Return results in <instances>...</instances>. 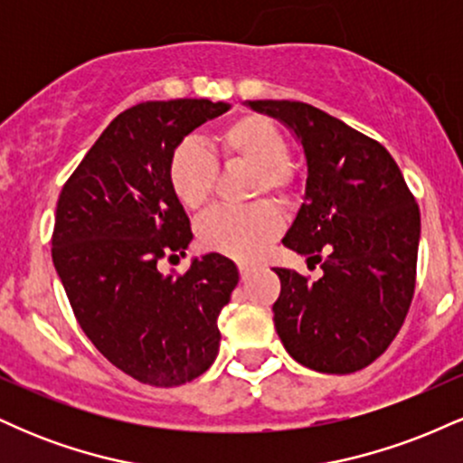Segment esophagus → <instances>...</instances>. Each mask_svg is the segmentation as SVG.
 I'll return each mask as SVG.
<instances>
[{"label": "esophagus", "instance_id": "34e87169", "mask_svg": "<svg viewBox=\"0 0 463 463\" xmlns=\"http://www.w3.org/2000/svg\"><path fill=\"white\" fill-rule=\"evenodd\" d=\"M239 276H241V280L243 283H246V280L250 279V276H252V268H250V265H239Z\"/></svg>", "mask_w": 463, "mask_h": 463}]
</instances>
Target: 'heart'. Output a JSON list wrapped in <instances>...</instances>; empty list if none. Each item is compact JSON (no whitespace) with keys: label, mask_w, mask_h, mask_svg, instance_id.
<instances>
[{"label":"heart","mask_w":463,"mask_h":463,"mask_svg":"<svg viewBox=\"0 0 463 463\" xmlns=\"http://www.w3.org/2000/svg\"><path fill=\"white\" fill-rule=\"evenodd\" d=\"M215 146L224 161L254 165L252 191L274 194L291 202L300 180L287 158V139L274 121L263 115H243L215 135ZM167 180L174 195L189 211H200L213 198L217 163L200 143L184 139L174 147L167 163ZM283 228V217L274 202L259 200L250 206H217L198 222V239L206 250L250 261L268 246Z\"/></svg>","instance_id":"obj_1"}]
</instances>
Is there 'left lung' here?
I'll return each mask as SVG.
<instances>
[{
  "label": "left lung",
  "instance_id": "left-lung-1",
  "mask_svg": "<svg viewBox=\"0 0 463 463\" xmlns=\"http://www.w3.org/2000/svg\"><path fill=\"white\" fill-rule=\"evenodd\" d=\"M283 121L307 158V187L289 250L320 263L322 279L274 268V326L298 364L350 374L385 353L416 287L420 209L392 154L324 110L289 99H254Z\"/></svg>",
  "mask_w": 463,
  "mask_h": 463
}]
</instances>
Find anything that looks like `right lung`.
<instances>
[{
	"instance_id": "right-lung-1",
	"label": "right lung",
	"mask_w": 463,
	"mask_h": 463,
	"mask_svg": "<svg viewBox=\"0 0 463 463\" xmlns=\"http://www.w3.org/2000/svg\"><path fill=\"white\" fill-rule=\"evenodd\" d=\"M231 106L211 99L141 102L109 124L56 204L52 261L84 335L115 368L156 387L198 379L220 350L217 316L237 265L211 252L184 274L158 261L191 235L167 180L174 147Z\"/></svg>"
}]
</instances>
